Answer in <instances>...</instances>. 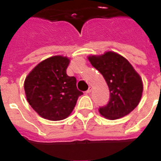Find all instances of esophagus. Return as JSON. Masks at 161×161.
Returning <instances> with one entry per match:
<instances>
[{"label":"esophagus","instance_id":"obj_1","mask_svg":"<svg viewBox=\"0 0 161 161\" xmlns=\"http://www.w3.org/2000/svg\"><path fill=\"white\" fill-rule=\"evenodd\" d=\"M91 91H92V88H91V87H89L88 90L86 91V93H90Z\"/></svg>","mask_w":161,"mask_h":161}]
</instances>
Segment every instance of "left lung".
<instances>
[{"mask_svg": "<svg viewBox=\"0 0 161 161\" xmlns=\"http://www.w3.org/2000/svg\"><path fill=\"white\" fill-rule=\"evenodd\" d=\"M92 66L103 75L109 88L110 98L99 113L114 120L132 112L140 103L143 93L142 79L130 62L114 52L88 57Z\"/></svg>", "mask_w": 161, "mask_h": 161, "instance_id": "1", "label": "left lung"}]
</instances>
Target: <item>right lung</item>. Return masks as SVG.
Returning a JSON list of instances; mask_svg holds the SVG:
<instances>
[{
  "label": "right lung",
  "mask_w": 161,
  "mask_h": 161,
  "mask_svg": "<svg viewBox=\"0 0 161 161\" xmlns=\"http://www.w3.org/2000/svg\"><path fill=\"white\" fill-rule=\"evenodd\" d=\"M69 62L68 58L59 55L47 58L25 79L26 100L43 119L58 121L68 118L83 94L77 88L75 77L66 73Z\"/></svg>",
  "instance_id": "add662e5"
}]
</instances>
